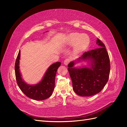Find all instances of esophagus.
Returning <instances> with one entry per match:
<instances>
[{
    "mask_svg": "<svg viewBox=\"0 0 127 127\" xmlns=\"http://www.w3.org/2000/svg\"><path fill=\"white\" fill-rule=\"evenodd\" d=\"M70 59H69V58H67V59H66L64 60V63L65 65H67L69 63H70Z\"/></svg>",
    "mask_w": 127,
    "mask_h": 127,
    "instance_id": "esophagus-1",
    "label": "esophagus"
}]
</instances>
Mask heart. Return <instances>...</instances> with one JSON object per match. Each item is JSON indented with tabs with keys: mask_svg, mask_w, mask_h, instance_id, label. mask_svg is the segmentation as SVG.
Segmentation results:
<instances>
[{
	"mask_svg": "<svg viewBox=\"0 0 127 127\" xmlns=\"http://www.w3.org/2000/svg\"><path fill=\"white\" fill-rule=\"evenodd\" d=\"M68 42L70 45H75L76 51H82L89 45L90 38L85 34L74 33L70 34L68 38Z\"/></svg>",
	"mask_w": 127,
	"mask_h": 127,
	"instance_id": "obj_1",
	"label": "heart"
}]
</instances>
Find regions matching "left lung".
Instances as JSON below:
<instances>
[{"label":"left lung","instance_id":"1","mask_svg":"<svg viewBox=\"0 0 127 127\" xmlns=\"http://www.w3.org/2000/svg\"><path fill=\"white\" fill-rule=\"evenodd\" d=\"M98 48L85 52L79 58L80 60H90V68L74 67L76 61L68 64V71L75 93L82 96H90L100 92L108 81L110 63L105 46L98 39Z\"/></svg>","mask_w":127,"mask_h":127}]
</instances>
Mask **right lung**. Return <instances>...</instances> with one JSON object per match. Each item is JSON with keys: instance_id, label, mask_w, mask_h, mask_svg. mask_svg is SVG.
Here are the masks:
<instances>
[{"instance_id": "right-lung-1", "label": "right lung", "mask_w": 127, "mask_h": 127, "mask_svg": "<svg viewBox=\"0 0 127 127\" xmlns=\"http://www.w3.org/2000/svg\"><path fill=\"white\" fill-rule=\"evenodd\" d=\"M20 53L19 51L15 64V76L18 87L26 96L35 100H44L50 97L55 88L56 72L61 63L57 62L51 64L41 82L35 85H30L25 83L21 77L19 69Z\"/></svg>"}]
</instances>
